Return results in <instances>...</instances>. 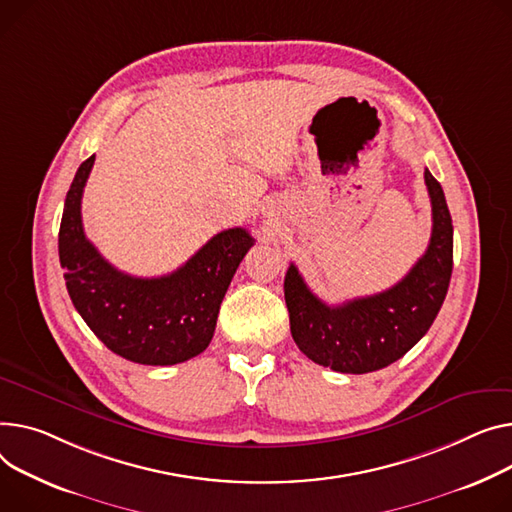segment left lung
Listing matches in <instances>:
<instances>
[{
    "mask_svg": "<svg viewBox=\"0 0 512 512\" xmlns=\"http://www.w3.org/2000/svg\"><path fill=\"white\" fill-rule=\"evenodd\" d=\"M424 181L432 203L430 243L410 274L389 290L331 306L309 290L290 263L284 298L292 337L306 358L335 372L364 374L393 364L426 335L453 274V220L428 168Z\"/></svg>",
    "mask_w": 512,
    "mask_h": 512,
    "instance_id": "obj_1",
    "label": "left lung"
}]
</instances>
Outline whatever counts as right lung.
Wrapping results in <instances>:
<instances>
[{
	"label": "right lung",
	"mask_w": 512,
	"mask_h": 512,
	"mask_svg": "<svg viewBox=\"0 0 512 512\" xmlns=\"http://www.w3.org/2000/svg\"><path fill=\"white\" fill-rule=\"evenodd\" d=\"M92 164L94 156L80 164L59 226V261L76 311L100 342L125 360L170 366L201 354L214 337L234 271L255 238L247 228H228L173 274L127 276L84 234L80 210Z\"/></svg>",
	"instance_id": "obj_1"
}]
</instances>
